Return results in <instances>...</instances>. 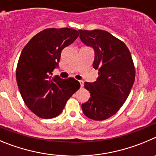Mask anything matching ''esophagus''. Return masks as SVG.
Segmentation results:
<instances>
[{
  "label": "esophagus",
  "instance_id": "esophagus-1",
  "mask_svg": "<svg viewBox=\"0 0 156 156\" xmlns=\"http://www.w3.org/2000/svg\"><path fill=\"white\" fill-rule=\"evenodd\" d=\"M79 83L81 87H83L84 86V81H79Z\"/></svg>",
  "mask_w": 156,
  "mask_h": 156
}]
</instances>
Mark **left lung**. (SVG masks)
Segmentation results:
<instances>
[{
  "label": "left lung",
  "mask_w": 156,
  "mask_h": 156,
  "mask_svg": "<svg viewBox=\"0 0 156 156\" xmlns=\"http://www.w3.org/2000/svg\"><path fill=\"white\" fill-rule=\"evenodd\" d=\"M80 39L95 50L92 66L99 70L95 82H85L90 98L81 105L84 114L103 120L117 113L128 97L135 79V68L125 43L100 29L78 30Z\"/></svg>",
  "instance_id": "left-lung-1"
}]
</instances>
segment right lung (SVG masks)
I'll return each instance as SVG.
<instances>
[{
    "instance_id": "obj_1",
    "label": "right lung",
    "mask_w": 156,
    "mask_h": 156,
    "mask_svg": "<svg viewBox=\"0 0 156 156\" xmlns=\"http://www.w3.org/2000/svg\"><path fill=\"white\" fill-rule=\"evenodd\" d=\"M78 36V31L69 28L46 29L33 36L21 53L17 84L24 102L40 118L59 116L68 99L80 88L75 78L52 77L61 51Z\"/></svg>"
}]
</instances>
